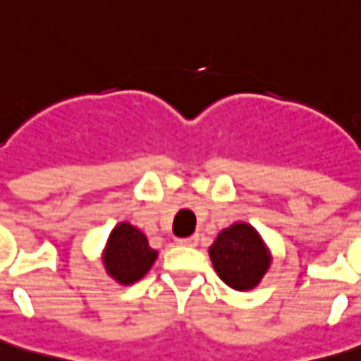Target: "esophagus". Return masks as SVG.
I'll list each match as a JSON object with an SVG mask.
<instances>
[{"label": "esophagus", "instance_id": "esophagus-1", "mask_svg": "<svg viewBox=\"0 0 361 361\" xmlns=\"http://www.w3.org/2000/svg\"><path fill=\"white\" fill-rule=\"evenodd\" d=\"M178 245H183V247H197V245H198V236L180 238V240H178Z\"/></svg>", "mask_w": 361, "mask_h": 361}]
</instances>
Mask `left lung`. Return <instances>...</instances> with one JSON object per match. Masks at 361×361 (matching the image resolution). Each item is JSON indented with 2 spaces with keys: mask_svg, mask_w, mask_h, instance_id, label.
I'll return each instance as SVG.
<instances>
[{
  "mask_svg": "<svg viewBox=\"0 0 361 361\" xmlns=\"http://www.w3.org/2000/svg\"><path fill=\"white\" fill-rule=\"evenodd\" d=\"M208 252L217 275L234 290H252L271 266L266 241L249 223L223 228Z\"/></svg>",
  "mask_w": 361,
  "mask_h": 361,
  "instance_id": "obj_1",
  "label": "left lung"
}]
</instances>
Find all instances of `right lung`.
Here are the masks:
<instances>
[{"mask_svg": "<svg viewBox=\"0 0 361 361\" xmlns=\"http://www.w3.org/2000/svg\"><path fill=\"white\" fill-rule=\"evenodd\" d=\"M159 251L147 243L146 234L123 221L112 228L103 249V264L106 274L120 285H133L152 269Z\"/></svg>", "mask_w": 361, "mask_h": 361, "instance_id": "1", "label": "right lung"}]
</instances>
